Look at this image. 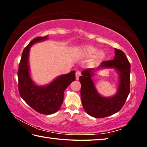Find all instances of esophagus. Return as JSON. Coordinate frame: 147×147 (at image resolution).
<instances>
[{
	"label": "esophagus",
	"instance_id": "esophagus-1",
	"mask_svg": "<svg viewBox=\"0 0 147 147\" xmlns=\"http://www.w3.org/2000/svg\"><path fill=\"white\" fill-rule=\"evenodd\" d=\"M81 76V73L80 71H76V79L78 80L79 77Z\"/></svg>",
	"mask_w": 147,
	"mask_h": 147
}]
</instances>
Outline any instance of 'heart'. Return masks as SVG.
<instances>
[{
	"instance_id": "1",
	"label": "heart",
	"mask_w": 147,
	"mask_h": 147,
	"mask_svg": "<svg viewBox=\"0 0 147 147\" xmlns=\"http://www.w3.org/2000/svg\"><path fill=\"white\" fill-rule=\"evenodd\" d=\"M81 54L85 57H92L93 58L92 59V64L96 65L100 63L101 61L103 60V59L105 58L106 54L103 51H98L96 47L88 45L85 46L82 49Z\"/></svg>"
}]
</instances>
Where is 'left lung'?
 <instances>
[{"label": "left lung", "mask_w": 147, "mask_h": 147, "mask_svg": "<svg viewBox=\"0 0 147 147\" xmlns=\"http://www.w3.org/2000/svg\"><path fill=\"white\" fill-rule=\"evenodd\" d=\"M114 59L103 61L100 67L114 68L119 73L117 93L112 97H103L96 91L91 76L96 69H88L82 72L80 95L84 109L88 115L104 118L118 112L123 108L130 91V63L123 51L115 49Z\"/></svg>", "instance_id": "left-lung-1"}]
</instances>
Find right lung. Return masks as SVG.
<instances>
[{"instance_id": "1", "label": "right lung", "mask_w": 147, "mask_h": 147, "mask_svg": "<svg viewBox=\"0 0 147 147\" xmlns=\"http://www.w3.org/2000/svg\"><path fill=\"white\" fill-rule=\"evenodd\" d=\"M47 36L38 37L32 40L23 50L19 65L18 89L20 96L25 102L38 113L50 115L56 112L63 100V93L71 82L75 80V71L59 76L46 86H38L32 82L29 74L30 47L37 42L47 39Z\"/></svg>"}]
</instances>
